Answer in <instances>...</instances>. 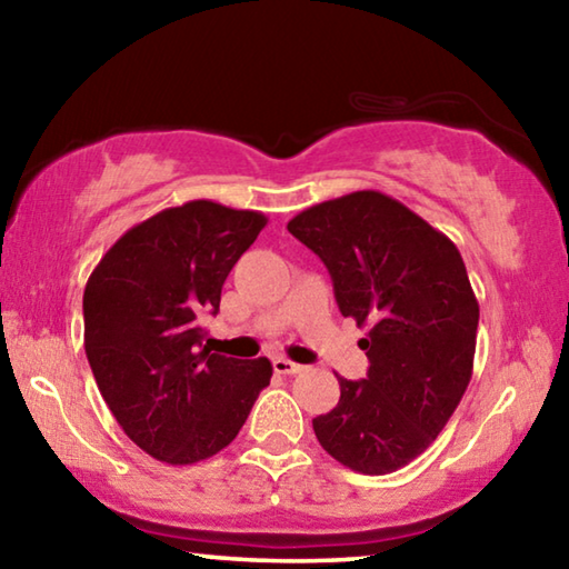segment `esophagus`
Wrapping results in <instances>:
<instances>
[{
    "label": "esophagus",
    "mask_w": 569,
    "mask_h": 569,
    "mask_svg": "<svg viewBox=\"0 0 569 569\" xmlns=\"http://www.w3.org/2000/svg\"><path fill=\"white\" fill-rule=\"evenodd\" d=\"M273 369H276V373H286V377H293V373H301L306 366L293 363V361L283 359V356H278V359H273Z\"/></svg>",
    "instance_id": "esophagus-1"
}]
</instances>
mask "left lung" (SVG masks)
<instances>
[{
	"instance_id": "8db88e82",
	"label": "left lung",
	"mask_w": 569,
	"mask_h": 569,
	"mask_svg": "<svg viewBox=\"0 0 569 569\" xmlns=\"http://www.w3.org/2000/svg\"><path fill=\"white\" fill-rule=\"evenodd\" d=\"M288 233L329 268L343 316L369 326L361 381L313 419L316 439L343 467L389 475L417 459L469 387L479 303L457 246L377 190L298 213Z\"/></svg>"
}]
</instances>
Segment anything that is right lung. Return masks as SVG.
Segmentation results:
<instances>
[{"label":"right lung","instance_id":"right-lung-1","mask_svg":"<svg viewBox=\"0 0 569 569\" xmlns=\"http://www.w3.org/2000/svg\"><path fill=\"white\" fill-rule=\"evenodd\" d=\"M268 223L256 210L190 200L130 228L82 296L84 353L124 435L166 465L218 455L243 427L273 366L210 353L200 316Z\"/></svg>","mask_w":569,"mask_h":569}]
</instances>
